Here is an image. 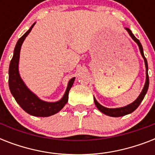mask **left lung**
<instances>
[{"label":"left lung","instance_id":"obj_1","mask_svg":"<svg viewBox=\"0 0 155 155\" xmlns=\"http://www.w3.org/2000/svg\"><path fill=\"white\" fill-rule=\"evenodd\" d=\"M125 30H127V32L129 33V35L132 39L137 44L138 47H139L140 53L142 54V58L144 59L145 62V67H146V82H145L144 87L142 88V91L141 92L140 95L137 97V98L134 101L132 102L130 104H128L126 106H124V107H120V108H106V107H104L103 105H101V104L98 103L96 98L94 97V102L95 104L97 106V108H98V110L100 112H101L102 113L105 114L107 116H109V117H123V116L127 115V114H130V113H133L134 111L136 109V108L140 105L141 102L143 101L145 96L147 94V90H148V87H149V75H148V63H147V60L146 57L144 55V52H143V48H142V46L141 44V42L137 38L135 37L134 34L132 33V31L129 29V28H125Z\"/></svg>","mask_w":155,"mask_h":155}]
</instances>
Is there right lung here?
<instances>
[{"label":"right lung","mask_w":155,"mask_h":155,"mask_svg":"<svg viewBox=\"0 0 155 155\" xmlns=\"http://www.w3.org/2000/svg\"><path fill=\"white\" fill-rule=\"evenodd\" d=\"M35 25V23H34L24 35L18 39L16 44L13 58L11 59L8 68V87L15 101L23 110L35 117H47L58 113L68 103V93L71 87H72L75 77H73L68 81V87L63 97L58 101L54 102L42 101L25 85L19 73L20 51L24 40L30 34Z\"/></svg>","instance_id":"right-lung-1"}]
</instances>
